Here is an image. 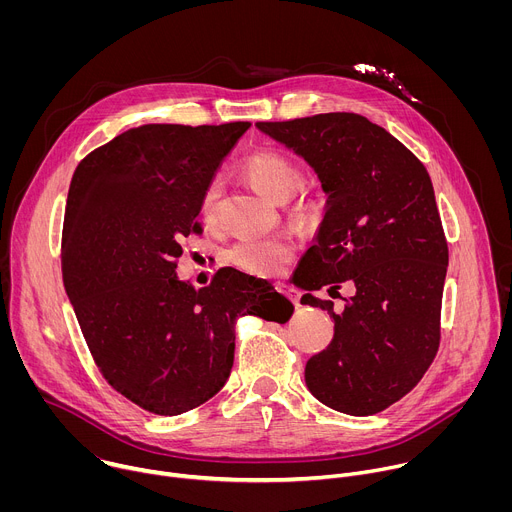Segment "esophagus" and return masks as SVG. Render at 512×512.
<instances>
[{"label":"esophagus","instance_id":"34e87169","mask_svg":"<svg viewBox=\"0 0 512 512\" xmlns=\"http://www.w3.org/2000/svg\"><path fill=\"white\" fill-rule=\"evenodd\" d=\"M279 289L283 291V294L291 300V302H294L296 306H300V298H302V294H300V291L298 289H294V287H289V285H279Z\"/></svg>","mask_w":512,"mask_h":512}]
</instances>
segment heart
<instances>
[{
    "instance_id": "obj_1",
    "label": "heart",
    "mask_w": 512,
    "mask_h": 512,
    "mask_svg": "<svg viewBox=\"0 0 512 512\" xmlns=\"http://www.w3.org/2000/svg\"><path fill=\"white\" fill-rule=\"evenodd\" d=\"M241 174L257 192H261L265 198L277 204L287 202L302 186L300 168L287 156L271 150L251 154L243 162ZM218 200H221V184L212 180L204 188L198 202L200 221L206 227H212L216 223ZM310 210H312V204L306 200H300L294 206L296 216H306L310 214ZM291 257H294V243H291L287 237L243 239L237 245H233L229 251V261L233 265L255 275H275L287 265Z\"/></svg>"
}]
</instances>
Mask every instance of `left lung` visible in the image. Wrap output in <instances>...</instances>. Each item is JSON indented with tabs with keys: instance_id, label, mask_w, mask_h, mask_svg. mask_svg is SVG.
<instances>
[{
	"instance_id": "obj_1",
	"label": "left lung",
	"mask_w": 512,
	"mask_h": 512,
	"mask_svg": "<svg viewBox=\"0 0 512 512\" xmlns=\"http://www.w3.org/2000/svg\"><path fill=\"white\" fill-rule=\"evenodd\" d=\"M304 158L326 194L314 245L296 275L304 306L334 318V338L306 362L326 407L375 415L405 397L440 346L448 245L425 166L387 129L356 113L255 123ZM352 280L342 313L313 291Z\"/></svg>"
}]
</instances>
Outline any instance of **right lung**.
I'll return each instance as SVG.
<instances>
[{"instance_id": "1", "label": "right lung", "mask_w": 512, "mask_h": 512, "mask_svg": "<svg viewBox=\"0 0 512 512\" xmlns=\"http://www.w3.org/2000/svg\"><path fill=\"white\" fill-rule=\"evenodd\" d=\"M249 127L141 125L91 152L70 180L66 296L109 385L158 415L186 413L225 387L239 316L285 324L294 314L275 289L253 304L255 277L233 267L202 289L176 275L182 239L202 233L200 196Z\"/></svg>"}]
</instances>
